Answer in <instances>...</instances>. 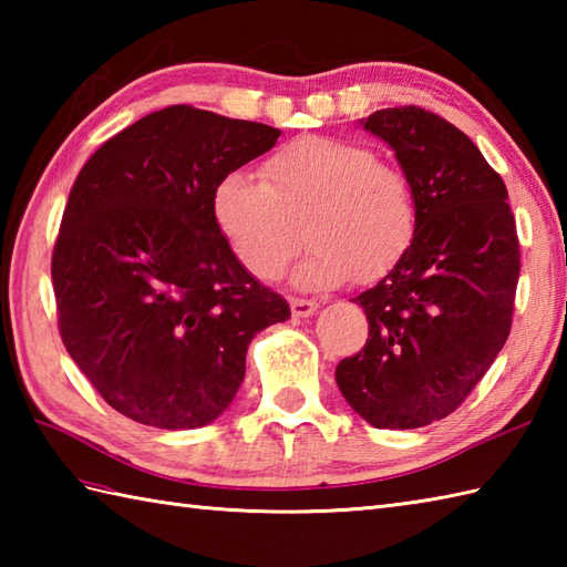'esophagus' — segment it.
<instances>
[{
  "label": "esophagus",
  "mask_w": 567,
  "mask_h": 567,
  "mask_svg": "<svg viewBox=\"0 0 567 567\" xmlns=\"http://www.w3.org/2000/svg\"><path fill=\"white\" fill-rule=\"evenodd\" d=\"M290 307H292V317L307 319L319 309V302H317V299H292Z\"/></svg>",
  "instance_id": "1"
}]
</instances>
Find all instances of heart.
Instances as JSON below:
<instances>
[{"mask_svg": "<svg viewBox=\"0 0 567 567\" xmlns=\"http://www.w3.org/2000/svg\"><path fill=\"white\" fill-rule=\"evenodd\" d=\"M214 219L240 265L275 280L309 244L295 282L327 290L346 280L370 282L404 258L416 234L409 177L378 161L363 143L302 136L272 153L262 177L234 171L214 189Z\"/></svg>", "mask_w": 567, "mask_h": 567, "instance_id": "1", "label": "heart"}]
</instances>
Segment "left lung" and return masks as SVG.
Here are the masks:
<instances>
[{
	"mask_svg": "<svg viewBox=\"0 0 567 567\" xmlns=\"http://www.w3.org/2000/svg\"><path fill=\"white\" fill-rule=\"evenodd\" d=\"M360 126L388 143L416 199L404 258L358 295L370 333L336 384L375 429L449 416L495 363L512 329L519 238L502 177L461 128L400 106Z\"/></svg>",
	"mask_w": 567,
	"mask_h": 567,
	"instance_id": "left-lung-1",
	"label": "left lung"
}]
</instances>
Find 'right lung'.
<instances>
[{
    "instance_id": "right-lung-1",
    "label": "right lung",
    "mask_w": 567,
    "mask_h": 567,
    "mask_svg": "<svg viewBox=\"0 0 567 567\" xmlns=\"http://www.w3.org/2000/svg\"><path fill=\"white\" fill-rule=\"evenodd\" d=\"M280 128L165 106L84 163L53 250L60 336L104 402L138 424L219 419L248 343L290 319L214 219L221 177L268 153Z\"/></svg>"
}]
</instances>
